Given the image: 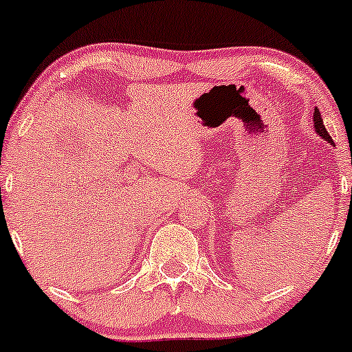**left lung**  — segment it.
Listing matches in <instances>:
<instances>
[{
	"label": "left lung",
	"mask_w": 352,
	"mask_h": 352,
	"mask_svg": "<svg viewBox=\"0 0 352 352\" xmlns=\"http://www.w3.org/2000/svg\"><path fill=\"white\" fill-rule=\"evenodd\" d=\"M314 129H316V132L319 133V137H322L324 140H327V142H329L331 145L334 144V142H333V138H331V135L327 133L326 126H324V123H322V117H320V111H319V108H314Z\"/></svg>",
	"instance_id": "left-lung-1"
}]
</instances>
